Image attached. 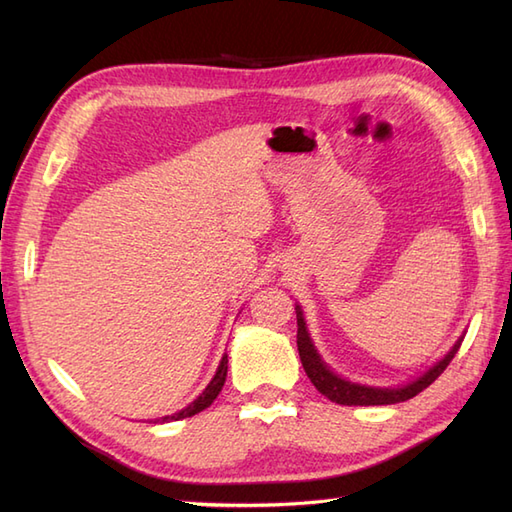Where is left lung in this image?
<instances>
[{"label":"left lung","mask_w":512,"mask_h":512,"mask_svg":"<svg viewBox=\"0 0 512 512\" xmlns=\"http://www.w3.org/2000/svg\"><path fill=\"white\" fill-rule=\"evenodd\" d=\"M297 350L301 356V365L306 369L308 378L312 380V385L317 387L325 398H330L336 405H356V407H369V405H396V402H405L413 396H418L422 389H427L433 380H436L447 365L453 361V356L458 354L460 345H462V336L460 341L451 347V352L442 358L440 363L429 367L420 378L411 380L405 387H367V385H358L350 383L341 376H336L332 369L321 361V356L317 354L312 345V339L306 328V321H303V312L297 306Z\"/></svg>","instance_id":"8db88e82"}]
</instances>
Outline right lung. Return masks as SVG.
Wrapping results in <instances>:
<instances>
[{"mask_svg": "<svg viewBox=\"0 0 512 512\" xmlns=\"http://www.w3.org/2000/svg\"><path fill=\"white\" fill-rule=\"evenodd\" d=\"M226 372H228V356L224 354L222 361H220V367H217V372L213 376V380L209 385H206V389L202 391V394L195 398L189 407H184L182 411L173 413V416H165L160 418V422H173V420H182V418H191L195 416V413L204 411L206 407H211V402L217 398V394H220L222 387H224V380H226Z\"/></svg>", "mask_w": 512, "mask_h": 512, "instance_id": "obj_1", "label": "right lung"}]
</instances>
